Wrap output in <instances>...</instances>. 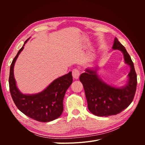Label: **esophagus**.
Wrapping results in <instances>:
<instances>
[{
    "label": "esophagus",
    "mask_w": 145,
    "mask_h": 145,
    "mask_svg": "<svg viewBox=\"0 0 145 145\" xmlns=\"http://www.w3.org/2000/svg\"><path fill=\"white\" fill-rule=\"evenodd\" d=\"M72 77L75 78V79H78V77L80 76V71L79 70L77 69H74L72 70Z\"/></svg>",
    "instance_id": "34e87169"
}]
</instances>
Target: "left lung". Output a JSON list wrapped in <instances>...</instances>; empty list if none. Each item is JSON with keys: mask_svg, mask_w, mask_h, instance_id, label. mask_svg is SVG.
<instances>
[{"mask_svg": "<svg viewBox=\"0 0 145 145\" xmlns=\"http://www.w3.org/2000/svg\"><path fill=\"white\" fill-rule=\"evenodd\" d=\"M113 50L121 51L125 62L130 66L129 80L120 88L105 83L99 77L97 69H86L80 76V81L84 88L88 107L93 114L100 117L116 115L128 107L133 102L137 88V74L134 63L125 48L116 37Z\"/></svg>", "mask_w": 145, "mask_h": 145, "instance_id": "obj_1", "label": "left lung"}]
</instances>
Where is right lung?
<instances>
[{"mask_svg": "<svg viewBox=\"0 0 145 145\" xmlns=\"http://www.w3.org/2000/svg\"><path fill=\"white\" fill-rule=\"evenodd\" d=\"M29 39L25 42L11 65L9 77L10 93L16 106L25 115L39 121L48 122L62 115L64 96L72 82V72H69L54 80L40 93L31 95L22 93L16 86L14 67L16 60Z\"/></svg>", "mask_w": 145, "mask_h": 145, "instance_id": "add662e5", "label": "right lung"}]
</instances>
